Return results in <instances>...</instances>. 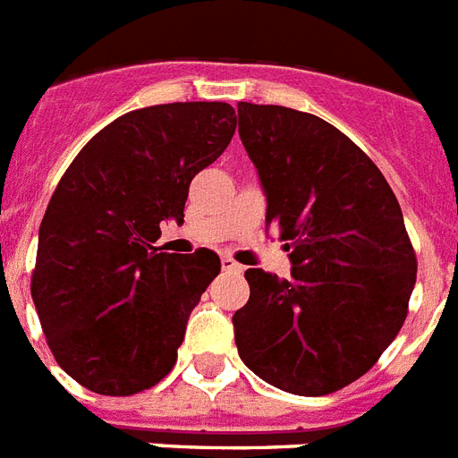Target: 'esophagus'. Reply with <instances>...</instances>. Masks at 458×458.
Listing matches in <instances>:
<instances>
[{"label": "esophagus", "instance_id": "34e87169", "mask_svg": "<svg viewBox=\"0 0 458 458\" xmlns=\"http://www.w3.org/2000/svg\"><path fill=\"white\" fill-rule=\"evenodd\" d=\"M221 267L225 273H242V266L237 261H233L230 256H223L221 259Z\"/></svg>", "mask_w": 458, "mask_h": 458}]
</instances>
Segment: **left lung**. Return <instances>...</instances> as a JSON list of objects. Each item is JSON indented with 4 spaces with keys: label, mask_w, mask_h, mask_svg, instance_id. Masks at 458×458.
I'll return each mask as SVG.
<instances>
[{
    "label": "left lung",
    "mask_w": 458,
    "mask_h": 458,
    "mask_svg": "<svg viewBox=\"0 0 458 458\" xmlns=\"http://www.w3.org/2000/svg\"><path fill=\"white\" fill-rule=\"evenodd\" d=\"M266 223L292 249V277L249 267L233 315L242 362L293 395H329L377 364L404 325L416 254L388 181L329 122L237 103Z\"/></svg>",
    "instance_id": "1"
}]
</instances>
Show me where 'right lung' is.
I'll return each instance as SVG.
<instances>
[{"instance_id": "1", "label": "right lung", "mask_w": 458, "mask_h": 458, "mask_svg": "<svg viewBox=\"0 0 458 458\" xmlns=\"http://www.w3.org/2000/svg\"><path fill=\"white\" fill-rule=\"evenodd\" d=\"M235 126L228 103L140 107L100 129L55 185L30 292L55 362L84 388L136 395L174 369L221 259L166 254L159 223H183L191 181Z\"/></svg>"}]
</instances>
